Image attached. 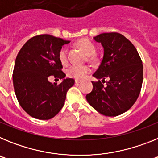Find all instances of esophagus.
<instances>
[{"mask_svg":"<svg viewBox=\"0 0 158 158\" xmlns=\"http://www.w3.org/2000/svg\"><path fill=\"white\" fill-rule=\"evenodd\" d=\"M81 80H78V79H76V80H75V83L76 84H79L81 83Z\"/></svg>","mask_w":158,"mask_h":158,"instance_id":"esophagus-1","label":"esophagus"}]
</instances>
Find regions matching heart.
Returning a JSON list of instances; mask_svg holds the SVG:
<instances>
[{
  "instance_id": "1",
  "label": "heart",
  "mask_w": 158,
  "mask_h": 158,
  "mask_svg": "<svg viewBox=\"0 0 158 158\" xmlns=\"http://www.w3.org/2000/svg\"><path fill=\"white\" fill-rule=\"evenodd\" d=\"M77 45L84 52L90 57V59H93L91 55H93L96 53V47L92 42L88 40H81L78 42ZM58 58L62 64L66 63L68 60L66 47H62L58 53ZM66 73L67 75L70 77L76 78V79H83L86 77V76L90 73V68L87 65H72L68 68Z\"/></svg>"
}]
</instances>
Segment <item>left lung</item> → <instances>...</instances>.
<instances>
[{"label":"left lung","instance_id":"obj_1","mask_svg":"<svg viewBox=\"0 0 158 158\" xmlns=\"http://www.w3.org/2000/svg\"><path fill=\"white\" fill-rule=\"evenodd\" d=\"M101 43L104 57L93 77V90L86 100L95 110L106 116H117L135 104L143 80V65L135 46L117 32L102 33L93 38ZM105 78L110 80L104 86Z\"/></svg>","mask_w":158,"mask_h":158}]
</instances>
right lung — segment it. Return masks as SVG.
<instances>
[{"mask_svg": "<svg viewBox=\"0 0 158 158\" xmlns=\"http://www.w3.org/2000/svg\"><path fill=\"white\" fill-rule=\"evenodd\" d=\"M70 41L51 35L32 37L22 47L14 65L13 86L16 98L23 110L33 118L50 119L65 104L66 93L74 85L72 78H65L58 53ZM50 76L63 79L52 84Z\"/></svg>", "mask_w": 158, "mask_h": 158, "instance_id": "1", "label": "right lung"}]
</instances>
